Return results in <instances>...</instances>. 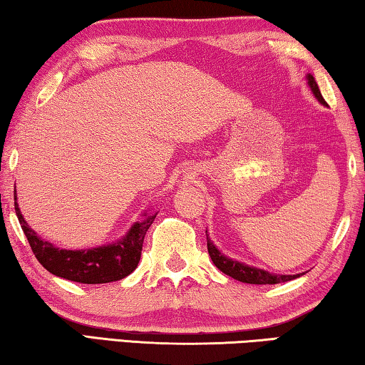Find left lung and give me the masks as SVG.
Instances as JSON below:
<instances>
[{
    "label": "left lung",
    "mask_w": 365,
    "mask_h": 365,
    "mask_svg": "<svg viewBox=\"0 0 365 365\" xmlns=\"http://www.w3.org/2000/svg\"><path fill=\"white\" fill-rule=\"evenodd\" d=\"M307 85L311 86L314 96L317 98L319 103H322L327 106V103L324 100L322 93H320L319 85L316 82V78L312 76H307ZM207 252L211 256L212 262L215 267H217L220 272H224L225 275L232 277V279L243 282V283H251V285H275V283H282V282H288L293 279H298L302 274H296V275H275L270 274L267 270L257 269V267H251V265H246L243 262L235 261V259L227 257L224 252H220L215 245L211 242V238L207 237Z\"/></svg>",
    "instance_id": "1"
}]
</instances>
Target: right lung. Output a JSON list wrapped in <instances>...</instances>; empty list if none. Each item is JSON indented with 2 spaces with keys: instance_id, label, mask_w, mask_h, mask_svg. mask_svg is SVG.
<instances>
[{
  "instance_id": "1",
  "label": "right lung",
  "mask_w": 365,
  "mask_h": 365,
  "mask_svg": "<svg viewBox=\"0 0 365 365\" xmlns=\"http://www.w3.org/2000/svg\"><path fill=\"white\" fill-rule=\"evenodd\" d=\"M14 209L30 248L43 267L61 279L88 283V285L117 282L130 275L140 262L148 228L156 219V214H145V217L135 222L130 230L125 233V237H122L115 243L103 245L91 250H59L53 243L41 240V237L29 227L21 214L16 195Z\"/></svg>"
}]
</instances>
